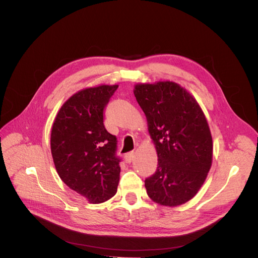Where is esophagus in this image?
<instances>
[{
	"instance_id": "obj_1",
	"label": "esophagus",
	"mask_w": 258,
	"mask_h": 258,
	"mask_svg": "<svg viewBox=\"0 0 258 258\" xmlns=\"http://www.w3.org/2000/svg\"><path fill=\"white\" fill-rule=\"evenodd\" d=\"M134 157H135V152H129L126 154V156H124V159H126L128 163H130L132 159H134Z\"/></svg>"
}]
</instances>
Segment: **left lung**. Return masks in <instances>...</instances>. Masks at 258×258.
I'll list each match as a JSON object with an SVG mask.
<instances>
[{"instance_id": "8db88e82", "label": "left lung", "mask_w": 258, "mask_h": 258, "mask_svg": "<svg viewBox=\"0 0 258 258\" xmlns=\"http://www.w3.org/2000/svg\"><path fill=\"white\" fill-rule=\"evenodd\" d=\"M134 92L158 156L157 170L145 179L146 192L156 204L181 206L196 196L212 165L206 116L196 99L174 82L138 84Z\"/></svg>"}]
</instances>
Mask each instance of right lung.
<instances>
[{
    "label": "right lung",
    "instance_id": "right-lung-1",
    "mask_svg": "<svg viewBox=\"0 0 258 258\" xmlns=\"http://www.w3.org/2000/svg\"><path fill=\"white\" fill-rule=\"evenodd\" d=\"M117 88L100 85L74 93L52 123L50 148L57 172L90 204L111 199L119 182L117 139L103 123L104 107Z\"/></svg>",
    "mask_w": 258,
    "mask_h": 258
}]
</instances>
